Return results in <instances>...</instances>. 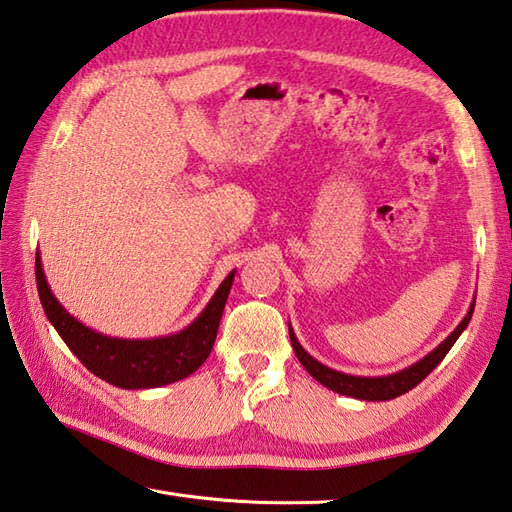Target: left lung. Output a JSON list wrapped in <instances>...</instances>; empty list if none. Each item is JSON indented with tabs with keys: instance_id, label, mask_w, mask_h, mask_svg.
Segmentation results:
<instances>
[{
	"instance_id": "1",
	"label": "left lung",
	"mask_w": 512,
	"mask_h": 512,
	"mask_svg": "<svg viewBox=\"0 0 512 512\" xmlns=\"http://www.w3.org/2000/svg\"><path fill=\"white\" fill-rule=\"evenodd\" d=\"M473 309H475V300H473L471 309H468V314L464 316L460 325L455 327L451 336H448L442 344H437L429 356H424L422 360H417L415 364H411V367H406L398 373L380 375V378H362V375H349V373H340L336 369H329L322 362H318L316 358H311L309 353L300 347L296 333L291 331V327H289V338H291V347H294L300 364L309 371L311 378H316L320 384H325L327 389L336 391L340 395H349V398L369 400V402H382V400L398 398V395L417 387V384H420L426 375H429L437 367V364L444 360V356L451 351L455 340L462 336V331L468 327V322H471Z\"/></svg>"
}]
</instances>
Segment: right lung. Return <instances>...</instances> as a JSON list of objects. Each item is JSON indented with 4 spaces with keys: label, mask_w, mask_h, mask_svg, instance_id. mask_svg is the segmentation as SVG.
I'll return each instance as SVG.
<instances>
[{
    "label": "right lung",
    "mask_w": 512,
    "mask_h": 512,
    "mask_svg": "<svg viewBox=\"0 0 512 512\" xmlns=\"http://www.w3.org/2000/svg\"><path fill=\"white\" fill-rule=\"evenodd\" d=\"M236 269L216 289L207 307L183 331L152 340H123L110 338L70 316L52 296L46 283L41 256L35 258V276L41 307L68 349L90 369L97 378L119 389H154L172 384L194 373L210 356L214 347L218 322H221L225 302L232 289Z\"/></svg>",
    "instance_id": "add662e5"
}]
</instances>
